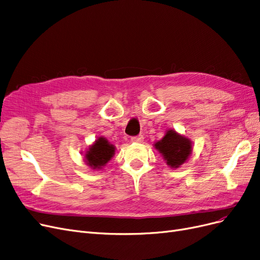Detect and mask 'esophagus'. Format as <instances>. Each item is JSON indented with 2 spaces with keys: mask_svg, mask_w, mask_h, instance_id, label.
Listing matches in <instances>:
<instances>
[{
  "mask_svg": "<svg viewBox=\"0 0 260 260\" xmlns=\"http://www.w3.org/2000/svg\"><path fill=\"white\" fill-rule=\"evenodd\" d=\"M143 140V136L142 135H138V136H134L131 138L132 142H135V143H140Z\"/></svg>",
  "mask_w": 260,
  "mask_h": 260,
  "instance_id": "obj_1",
  "label": "esophagus"
}]
</instances>
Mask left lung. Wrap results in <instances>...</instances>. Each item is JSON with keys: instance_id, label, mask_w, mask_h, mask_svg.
<instances>
[{"instance_id": "1", "label": "left lung", "mask_w": 260, "mask_h": 260, "mask_svg": "<svg viewBox=\"0 0 260 260\" xmlns=\"http://www.w3.org/2000/svg\"><path fill=\"white\" fill-rule=\"evenodd\" d=\"M155 148L171 168H178L190 155L191 142L177 132L169 129L161 140L155 143Z\"/></svg>"}]
</instances>
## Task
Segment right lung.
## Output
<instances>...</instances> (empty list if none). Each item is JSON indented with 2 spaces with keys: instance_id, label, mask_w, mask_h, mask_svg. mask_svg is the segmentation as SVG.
Returning a JSON list of instances; mask_svg holds the SVG:
<instances>
[{
  "instance_id": "obj_1",
  "label": "right lung",
  "mask_w": 260,
  "mask_h": 260,
  "mask_svg": "<svg viewBox=\"0 0 260 260\" xmlns=\"http://www.w3.org/2000/svg\"><path fill=\"white\" fill-rule=\"evenodd\" d=\"M114 150V146L109 143L107 139L100 137L86 151L84 157L86 165L92 169H102L113 156Z\"/></svg>"
}]
</instances>
